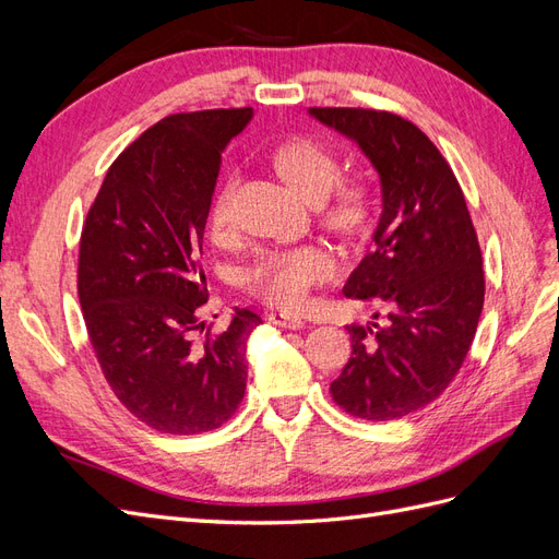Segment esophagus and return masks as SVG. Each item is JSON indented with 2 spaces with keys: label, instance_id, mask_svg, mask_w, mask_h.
Instances as JSON below:
<instances>
[{
  "label": "esophagus",
  "instance_id": "obj_1",
  "mask_svg": "<svg viewBox=\"0 0 559 559\" xmlns=\"http://www.w3.org/2000/svg\"><path fill=\"white\" fill-rule=\"evenodd\" d=\"M267 319H270V324H275L280 329H289V331H298V329H302V324H306V321H302L298 314H289V312H273Z\"/></svg>",
  "mask_w": 559,
  "mask_h": 559
}]
</instances>
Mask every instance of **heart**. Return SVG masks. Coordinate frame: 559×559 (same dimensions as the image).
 I'll list each match as a JSON object with an SVG mask.
<instances>
[{
	"label": "heart",
	"mask_w": 559,
	"mask_h": 559,
	"mask_svg": "<svg viewBox=\"0 0 559 559\" xmlns=\"http://www.w3.org/2000/svg\"><path fill=\"white\" fill-rule=\"evenodd\" d=\"M270 165L294 193L317 207L319 226L349 247L373 240L378 228V200L373 186L364 179H341V163L326 146L308 138L280 144ZM240 177L226 173L218 179L207 207V230L214 242L233 235L235 202ZM337 261L321 245L296 249H267L245 270V289L270 308L300 310L317 286L333 282Z\"/></svg>",
	"instance_id": "1"
}]
</instances>
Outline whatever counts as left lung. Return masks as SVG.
<instances>
[{
    "label": "left lung",
    "mask_w": 559,
    "mask_h": 559,
    "mask_svg": "<svg viewBox=\"0 0 559 559\" xmlns=\"http://www.w3.org/2000/svg\"><path fill=\"white\" fill-rule=\"evenodd\" d=\"M310 116L359 144L382 191L376 251L343 292L380 298L386 324L347 326L352 357L331 394L354 417L399 419L441 396L466 359L485 300L478 235L460 181L417 126L376 109Z\"/></svg>",
    "instance_id": "1"
}]
</instances>
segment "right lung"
<instances>
[{"label": "right lung", "instance_id": "right-lung-1", "mask_svg": "<svg viewBox=\"0 0 559 559\" xmlns=\"http://www.w3.org/2000/svg\"><path fill=\"white\" fill-rule=\"evenodd\" d=\"M251 107L173 114L118 156L88 210L79 300L116 399L160 433L222 427L247 389V343L261 317L235 308L195 342L207 302L202 235L228 142Z\"/></svg>", "mask_w": 559, "mask_h": 559}]
</instances>
